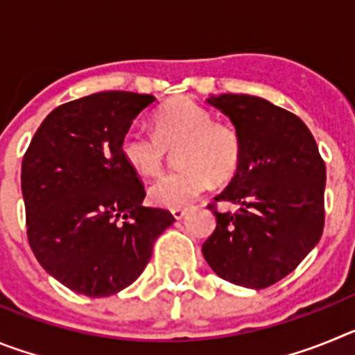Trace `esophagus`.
<instances>
[{
  "instance_id": "34e87169",
  "label": "esophagus",
  "mask_w": 355,
  "mask_h": 355,
  "mask_svg": "<svg viewBox=\"0 0 355 355\" xmlns=\"http://www.w3.org/2000/svg\"><path fill=\"white\" fill-rule=\"evenodd\" d=\"M188 215V209H172V216H174L175 220H181L184 216Z\"/></svg>"
}]
</instances>
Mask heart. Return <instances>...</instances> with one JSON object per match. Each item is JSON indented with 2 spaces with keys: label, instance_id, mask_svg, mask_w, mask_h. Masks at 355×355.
Wrapping results in <instances>:
<instances>
[{
  "label": "heart",
  "instance_id": "b5f03b06",
  "mask_svg": "<svg viewBox=\"0 0 355 355\" xmlns=\"http://www.w3.org/2000/svg\"><path fill=\"white\" fill-rule=\"evenodd\" d=\"M180 149L181 168L149 187L150 205L183 209L208 190L211 180L227 183L238 174L243 144L234 128L215 122L211 112L181 97L163 106L155 117V133L130 130L121 144L122 158L146 178L159 175L171 150Z\"/></svg>",
  "mask_w": 355,
  "mask_h": 355
}]
</instances>
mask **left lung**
I'll list each match as a JSON object with an SVG mask.
<instances>
[{"mask_svg": "<svg viewBox=\"0 0 355 355\" xmlns=\"http://www.w3.org/2000/svg\"><path fill=\"white\" fill-rule=\"evenodd\" d=\"M243 144L238 174L215 202L241 205L236 214L209 209L216 227L202 256L218 277L261 290L293 272L324 231L325 163L311 131L297 115L247 94L211 96Z\"/></svg>", "mask_w": 355, "mask_h": 355, "instance_id": "obj_1", "label": "left lung"}]
</instances>
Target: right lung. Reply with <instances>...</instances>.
Returning <instances> with one entry per match:
<instances>
[{"instance_id": "add662e5", "label": "right lung", "mask_w": 355, "mask_h": 355, "mask_svg": "<svg viewBox=\"0 0 355 355\" xmlns=\"http://www.w3.org/2000/svg\"><path fill=\"white\" fill-rule=\"evenodd\" d=\"M155 101L110 90L65 103L24 153L28 241L44 270L76 293L108 297L130 286L174 224L167 209L142 206V181L121 153L131 122Z\"/></svg>"}]
</instances>
